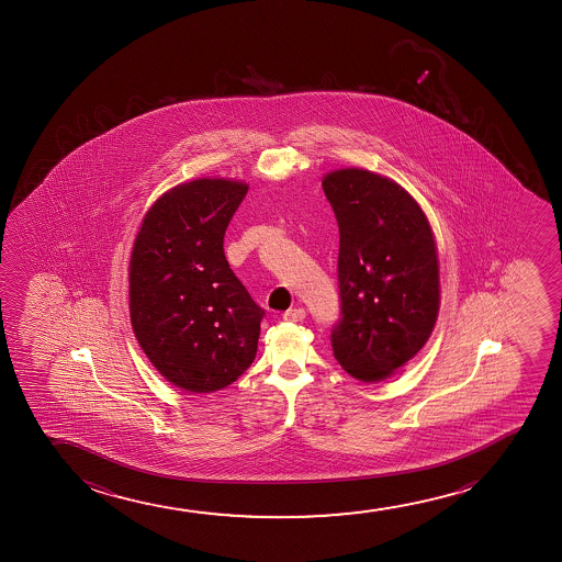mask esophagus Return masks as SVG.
Segmentation results:
<instances>
[{"mask_svg":"<svg viewBox=\"0 0 562 562\" xmlns=\"http://www.w3.org/2000/svg\"><path fill=\"white\" fill-rule=\"evenodd\" d=\"M285 323H301L303 318H305V308L293 307L290 311H285L284 315H282Z\"/></svg>","mask_w":562,"mask_h":562,"instance_id":"1","label":"esophagus"}]
</instances>
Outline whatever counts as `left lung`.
Segmentation results:
<instances>
[{
	"mask_svg": "<svg viewBox=\"0 0 562 562\" xmlns=\"http://www.w3.org/2000/svg\"><path fill=\"white\" fill-rule=\"evenodd\" d=\"M339 226L336 361L378 382L430 338L439 308L438 254L423 209L387 178L361 169L323 180Z\"/></svg>",
	"mask_w": 562,
	"mask_h": 562,
	"instance_id": "obj_1",
	"label": "left lung"
}]
</instances>
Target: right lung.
<instances>
[{
    "label": "right lung",
    "mask_w": 562,
    "mask_h": 562,
    "mask_svg": "<svg viewBox=\"0 0 562 562\" xmlns=\"http://www.w3.org/2000/svg\"><path fill=\"white\" fill-rule=\"evenodd\" d=\"M247 186L203 178L149 209L131 259V321L169 382L211 393L246 372L261 334L259 307L224 257V234Z\"/></svg>",
    "instance_id": "add662e5"
}]
</instances>
